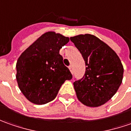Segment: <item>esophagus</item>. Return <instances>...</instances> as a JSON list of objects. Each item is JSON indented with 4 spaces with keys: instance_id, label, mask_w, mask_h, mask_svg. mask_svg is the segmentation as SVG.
<instances>
[{
    "instance_id": "34e87169",
    "label": "esophagus",
    "mask_w": 131,
    "mask_h": 131,
    "mask_svg": "<svg viewBox=\"0 0 131 131\" xmlns=\"http://www.w3.org/2000/svg\"><path fill=\"white\" fill-rule=\"evenodd\" d=\"M69 69H70V72H71V73L72 74V73H73V69H72V66H70Z\"/></svg>"
}]
</instances>
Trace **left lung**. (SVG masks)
Instances as JSON below:
<instances>
[{"label": "left lung", "instance_id": "8db88e82", "mask_svg": "<svg viewBox=\"0 0 131 131\" xmlns=\"http://www.w3.org/2000/svg\"><path fill=\"white\" fill-rule=\"evenodd\" d=\"M70 40L81 53L86 67L83 78L73 83L77 98L85 106H102L122 83V62L112 48L93 35H78Z\"/></svg>", "mask_w": 131, "mask_h": 131}]
</instances>
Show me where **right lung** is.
<instances>
[{
    "label": "right lung",
    "mask_w": 131,
    "mask_h": 131,
    "mask_svg": "<svg viewBox=\"0 0 131 131\" xmlns=\"http://www.w3.org/2000/svg\"><path fill=\"white\" fill-rule=\"evenodd\" d=\"M70 41L68 37L50 31L43 34L19 57L16 78L27 99L45 104L57 97L61 85L72 78L63 64L59 50Z\"/></svg>",
    "instance_id": "add662e5"
}]
</instances>
